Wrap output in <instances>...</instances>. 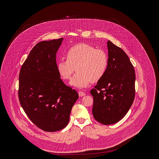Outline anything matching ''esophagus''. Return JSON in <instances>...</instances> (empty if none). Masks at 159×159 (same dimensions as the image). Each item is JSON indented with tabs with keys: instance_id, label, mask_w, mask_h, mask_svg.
<instances>
[{
	"instance_id": "esophagus-1",
	"label": "esophagus",
	"mask_w": 159,
	"mask_h": 159,
	"mask_svg": "<svg viewBox=\"0 0 159 159\" xmlns=\"http://www.w3.org/2000/svg\"><path fill=\"white\" fill-rule=\"evenodd\" d=\"M78 95H79L80 97H83V96H84L86 95V93L84 92H83V91H79L78 92Z\"/></svg>"
}]
</instances>
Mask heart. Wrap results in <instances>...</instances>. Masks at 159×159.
Segmentation results:
<instances>
[{
    "label": "heart",
    "mask_w": 159,
    "mask_h": 159,
    "mask_svg": "<svg viewBox=\"0 0 159 159\" xmlns=\"http://www.w3.org/2000/svg\"><path fill=\"white\" fill-rule=\"evenodd\" d=\"M66 57L67 61H58L57 71L62 78L67 80L76 68L77 73L70 83L80 89L88 87L91 81H99L105 74L108 66V56L103 50L86 43L72 46Z\"/></svg>",
    "instance_id": "obj_1"
}]
</instances>
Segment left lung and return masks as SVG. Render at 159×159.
<instances>
[{
    "mask_svg": "<svg viewBox=\"0 0 159 159\" xmlns=\"http://www.w3.org/2000/svg\"><path fill=\"white\" fill-rule=\"evenodd\" d=\"M107 46V71L91 91L93 117L104 125L121 120L130 108L135 95V73L128 56L110 40Z\"/></svg>",
    "mask_w": 159,
    "mask_h": 159,
    "instance_id": "1",
    "label": "left lung"
}]
</instances>
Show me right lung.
Masks as SVG:
<instances>
[{"mask_svg":"<svg viewBox=\"0 0 159 159\" xmlns=\"http://www.w3.org/2000/svg\"><path fill=\"white\" fill-rule=\"evenodd\" d=\"M63 38L38 43L30 51L19 76L18 97L30 120L45 132H56L68 124L79 96L61 79L56 53Z\"/></svg>","mask_w":159,"mask_h":159,"instance_id":"right-lung-1","label":"right lung"}]
</instances>
